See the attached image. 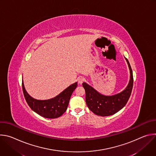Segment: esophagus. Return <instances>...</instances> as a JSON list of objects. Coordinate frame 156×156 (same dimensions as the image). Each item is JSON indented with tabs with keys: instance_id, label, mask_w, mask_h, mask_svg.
<instances>
[{
	"instance_id": "1",
	"label": "esophagus",
	"mask_w": 156,
	"mask_h": 156,
	"mask_svg": "<svg viewBox=\"0 0 156 156\" xmlns=\"http://www.w3.org/2000/svg\"><path fill=\"white\" fill-rule=\"evenodd\" d=\"M84 81V78L83 77H79L78 78V81L79 84H82Z\"/></svg>"
}]
</instances>
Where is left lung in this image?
I'll list each match as a JSON object with an SVG mask.
<instances>
[{"label": "left lung", "instance_id": "1", "mask_svg": "<svg viewBox=\"0 0 156 156\" xmlns=\"http://www.w3.org/2000/svg\"><path fill=\"white\" fill-rule=\"evenodd\" d=\"M125 59L129 69L130 79L128 86L121 93L112 96H105L99 93L87 83H83V86L86 92V104L94 114L102 117L114 115L127 103L132 91L133 76L129 63L126 58Z\"/></svg>", "mask_w": 156, "mask_h": 156}]
</instances>
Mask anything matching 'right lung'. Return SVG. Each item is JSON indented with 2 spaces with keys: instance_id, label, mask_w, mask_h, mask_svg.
<instances>
[{
  "instance_id": "obj_1",
  "label": "right lung",
  "mask_w": 156,
  "mask_h": 156,
  "mask_svg": "<svg viewBox=\"0 0 156 156\" xmlns=\"http://www.w3.org/2000/svg\"><path fill=\"white\" fill-rule=\"evenodd\" d=\"M77 82L71 84L58 96L48 100H37L31 97L22 81V88L25 98L30 107L37 114L47 119L60 117L67 109L70 97L77 87Z\"/></svg>"
}]
</instances>
